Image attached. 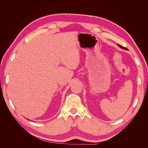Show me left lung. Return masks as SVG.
<instances>
[{"label": "left lung", "mask_w": 148, "mask_h": 148, "mask_svg": "<svg viewBox=\"0 0 148 148\" xmlns=\"http://www.w3.org/2000/svg\"><path fill=\"white\" fill-rule=\"evenodd\" d=\"M118 45H119V46L120 47H121V48H122V49H127V48H126V47H123V46H122L119 45V44H118Z\"/></svg>", "instance_id": "1"}]
</instances>
